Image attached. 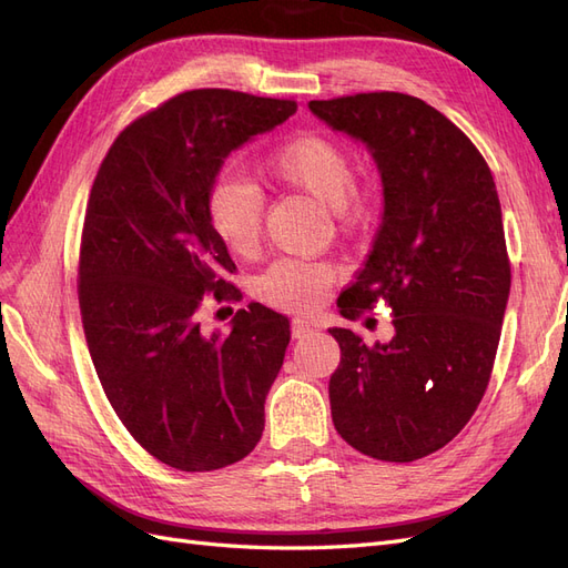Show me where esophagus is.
<instances>
[{
  "label": "esophagus",
  "instance_id": "1",
  "mask_svg": "<svg viewBox=\"0 0 568 568\" xmlns=\"http://www.w3.org/2000/svg\"><path fill=\"white\" fill-rule=\"evenodd\" d=\"M317 329H315V326L311 324V322H307V320H294V322H291V336H294V338H307V336H313Z\"/></svg>",
  "mask_w": 568,
  "mask_h": 568
}]
</instances>
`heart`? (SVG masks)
<instances>
[{
    "mask_svg": "<svg viewBox=\"0 0 568 568\" xmlns=\"http://www.w3.org/2000/svg\"><path fill=\"white\" fill-rule=\"evenodd\" d=\"M265 173L274 182L298 189L334 211L341 222H357L369 213L367 196L355 186L353 153L324 134H296L272 153ZM209 225L236 255L255 248L263 230V199L244 180H220L205 201ZM332 282V267L305 261H280L255 282L265 303L284 311L313 307L324 286Z\"/></svg>",
    "mask_w": 568,
    "mask_h": 568,
    "instance_id": "obj_1",
    "label": "heart"
}]
</instances>
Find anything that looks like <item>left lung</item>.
<instances>
[{"mask_svg": "<svg viewBox=\"0 0 568 568\" xmlns=\"http://www.w3.org/2000/svg\"><path fill=\"white\" fill-rule=\"evenodd\" d=\"M307 109L363 142L384 186V213L355 282L338 296L355 320L393 305V338L332 326L336 432L363 455L415 462L448 445L484 398L509 298L503 209L490 168L426 101L369 92Z\"/></svg>", "mask_w": 568, "mask_h": 568, "instance_id": "obj_1", "label": "left lung"}]
</instances>
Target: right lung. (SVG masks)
<instances>
[{"instance_id":"1","label":"right lung","mask_w":568,"mask_h":568,"mask_svg":"<svg viewBox=\"0 0 568 568\" xmlns=\"http://www.w3.org/2000/svg\"><path fill=\"white\" fill-rule=\"evenodd\" d=\"M294 101L194 90L118 134L101 163L80 246V313L97 376L132 438L180 471L244 459L291 338L253 303L230 334L201 332L205 294L234 263L205 201L232 151L282 125Z\"/></svg>"}]
</instances>
